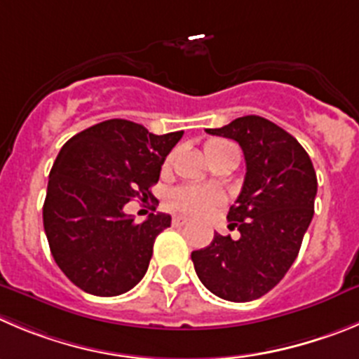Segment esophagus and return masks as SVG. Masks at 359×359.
<instances>
[{
    "mask_svg": "<svg viewBox=\"0 0 359 359\" xmlns=\"http://www.w3.org/2000/svg\"><path fill=\"white\" fill-rule=\"evenodd\" d=\"M185 224H189V219H187V217H183V215H176V217H172V226H185Z\"/></svg>",
    "mask_w": 359,
    "mask_h": 359,
    "instance_id": "esophagus-1",
    "label": "esophagus"
}]
</instances>
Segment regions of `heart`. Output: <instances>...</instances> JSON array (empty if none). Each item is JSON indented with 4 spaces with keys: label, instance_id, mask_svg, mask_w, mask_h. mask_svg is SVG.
Listing matches in <instances>:
<instances>
[{
    "label": "heart",
    "instance_id": "b5f03b06",
    "mask_svg": "<svg viewBox=\"0 0 359 359\" xmlns=\"http://www.w3.org/2000/svg\"><path fill=\"white\" fill-rule=\"evenodd\" d=\"M205 151L210 160L226 153L238 154V147L224 139H210L205 144ZM170 162H172V156L167 158L163 167L169 169ZM222 203H224V194L217 189H210V187H183V189H176L174 192H170L167 197V205L170 208L189 213V215H205Z\"/></svg>",
    "mask_w": 359,
    "mask_h": 359
}]
</instances>
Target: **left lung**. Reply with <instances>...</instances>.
Segmentation results:
<instances>
[{
  "mask_svg": "<svg viewBox=\"0 0 359 359\" xmlns=\"http://www.w3.org/2000/svg\"><path fill=\"white\" fill-rule=\"evenodd\" d=\"M206 131L236 140L248 170L228 212L240 238L215 233L208 248L192 252L194 269L217 297L255 301L272 290L297 258L313 219L317 174L304 147L259 115Z\"/></svg>",
  "mask_w": 359,
  "mask_h": 359,
  "instance_id": "obj_1",
  "label": "left lung"
}]
</instances>
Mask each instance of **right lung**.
Segmentation results:
<instances>
[{"instance_id": "add662e5", "label": "right lung", "mask_w": 359, "mask_h": 359, "mask_svg": "<svg viewBox=\"0 0 359 359\" xmlns=\"http://www.w3.org/2000/svg\"><path fill=\"white\" fill-rule=\"evenodd\" d=\"M182 137L110 119L64 144L49 172L42 219L53 258L78 288L114 297L144 278L170 215L151 213L137 224L123 208L133 197H153L151 187Z\"/></svg>"}]
</instances>
